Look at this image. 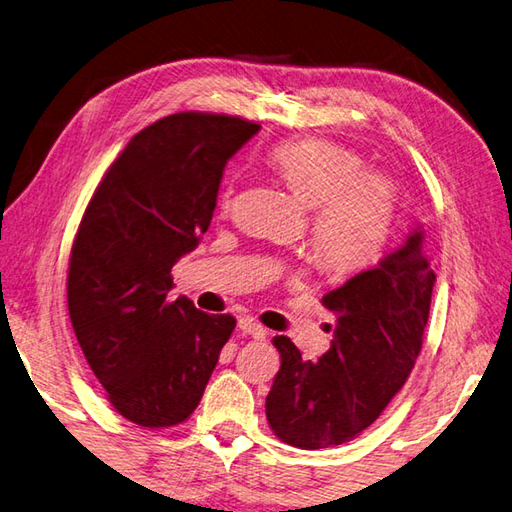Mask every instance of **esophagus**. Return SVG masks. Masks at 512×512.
I'll use <instances>...</instances> for the list:
<instances>
[{
    "instance_id": "obj_1",
    "label": "esophagus",
    "mask_w": 512,
    "mask_h": 512,
    "mask_svg": "<svg viewBox=\"0 0 512 512\" xmlns=\"http://www.w3.org/2000/svg\"><path fill=\"white\" fill-rule=\"evenodd\" d=\"M238 329H241L245 336H252L256 340H265L267 338V329L260 325V322H256L254 318H249V316L238 320Z\"/></svg>"
}]
</instances>
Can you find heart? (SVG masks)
<instances>
[{"label":"heart","mask_w":512,"mask_h":512,"mask_svg":"<svg viewBox=\"0 0 512 512\" xmlns=\"http://www.w3.org/2000/svg\"><path fill=\"white\" fill-rule=\"evenodd\" d=\"M267 161L311 205V247L327 271L356 274L384 254L398 205V185L387 172L364 168L356 150L329 139L283 141ZM232 203L234 185H227L223 210Z\"/></svg>","instance_id":"1"}]
</instances>
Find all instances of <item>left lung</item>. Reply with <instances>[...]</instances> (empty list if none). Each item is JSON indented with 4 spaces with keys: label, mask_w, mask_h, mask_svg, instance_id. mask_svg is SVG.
Wrapping results in <instances>:
<instances>
[{
    "label": "left lung",
    "mask_w": 512,
    "mask_h": 512,
    "mask_svg": "<svg viewBox=\"0 0 512 512\" xmlns=\"http://www.w3.org/2000/svg\"><path fill=\"white\" fill-rule=\"evenodd\" d=\"M435 274L417 225L398 252L322 296L336 338L318 362L276 336L280 369L267 395L271 431L296 448L351 442L400 393L422 351Z\"/></svg>",
    "instance_id": "1"
}]
</instances>
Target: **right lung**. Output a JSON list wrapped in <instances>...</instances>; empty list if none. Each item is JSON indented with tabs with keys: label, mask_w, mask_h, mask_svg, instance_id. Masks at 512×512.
Masks as SVG:
<instances>
[{
	"label": "right lung",
	"mask_w": 512,
	"mask_h": 512,
	"mask_svg": "<svg viewBox=\"0 0 512 512\" xmlns=\"http://www.w3.org/2000/svg\"><path fill=\"white\" fill-rule=\"evenodd\" d=\"M260 125L176 112L134 134L103 174L68 267L72 329L108 402L143 429L185 422L236 318L170 300L172 267L210 227L225 163Z\"/></svg>",
	"instance_id": "obj_1"
}]
</instances>
